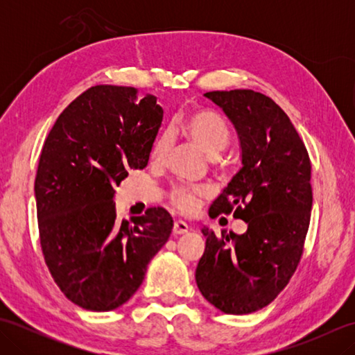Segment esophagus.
<instances>
[{
	"mask_svg": "<svg viewBox=\"0 0 355 355\" xmlns=\"http://www.w3.org/2000/svg\"><path fill=\"white\" fill-rule=\"evenodd\" d=\"M187 232H189V225H187L184 221L178 220L173 223V233H175V235H183V233H187Z\"/></svg>",
	"mask_w": 355,
	"mask_h": 355,
	"instance_id": "34e87169",
	"label": "esophagus"
}]
</instances>
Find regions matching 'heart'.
Wrapping results in <instances>:
<instances>
[{"label":"heart","instance_id":"1","mask_svg":"<svg viewBox=\"0 0 355 355\" xmlns=\"http://www.w3.org/2000/svg\"><path fill=\"white\" fill-rule=\"evenodd\" d=\"M180 130L187 139L192 140L201 150L210 157H215L227 146L230 140V131L224 119L209 110L191 111L180 120ZM171 148V134L168 131L160 132L150 146V160L162 163ZM207 195L206 187L201 186H175L169 192V200L175 207L183 212H192L198 207L201 198Z\"/></svg>","mask_w":355,"mask_h":355}]
</instances>
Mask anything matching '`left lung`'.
<instances>
[{"label": "left lung", "mask_w": 355, "mask_h": 355, "mask_svg": "<svg viewBox=\"0 0 355 355\" xmlns=\"http://www.w3.org/2000/svg\"><path fill=\"white\" fill-rule=\"evenodd\" d=\"M235 125L243 166L209 209L247 223L243 235L202 227L206 248L195 279L225 314H248L277 297L296 271L310 227L311 162L288 116L253 89L209 92Z\"/></svg>", "instance_id": "1"}]
</instances>
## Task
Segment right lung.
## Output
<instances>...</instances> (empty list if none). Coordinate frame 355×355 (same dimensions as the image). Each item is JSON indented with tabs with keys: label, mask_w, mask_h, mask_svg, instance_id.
I'll return each instance as SVG.
<instances>
[{
	"label": "right lung",
	"mask_w": 355,
	"mask_h": 355,
	"mask_svg": "<svg viewBox=\"0 0 355 355\" xmlns=\"http://www.w3.org/2000/svg\"><path fill=\"white\" fill-rule=\"evenodd\" d=\"M163 120L155 96L96 85L53 125L35 178L42 254L59 288L89 311H111L139 290L173 227L163 207L120 221L116 186L146 168Z\"/></svg>",
	"instance_id": "obj_1"
}]
</instances>
